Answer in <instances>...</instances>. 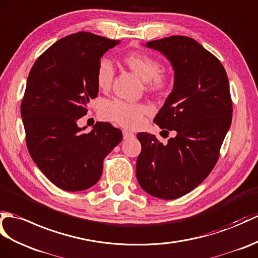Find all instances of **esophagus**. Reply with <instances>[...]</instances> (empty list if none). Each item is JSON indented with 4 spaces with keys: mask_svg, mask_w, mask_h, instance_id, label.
<instances>
[{
    "mask_svg": "<svg viewBox=\"0 0 258 258\" xmlns=\"http://www.w3.org/2000/svg\"><path fill=\"white\" fill-rule=\"evenodd\" d=\"M134 137V134L133 133H131L130 131H123V139L124 140H130V139H133Z\"/></svg>",
    "mask_w": 258,
    "mask_h": 258,
    "instance_id": "esophagus-1",
    "label": "esophagus"
}]
</instances>
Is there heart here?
<instances>
[{"label": "heart", "instance_id": "heart-1", "mask_svg": "<svg viewBox=\"0 0 258 258\" xmlns=\"http://www.w3.org/2000/svg\"><path fill=\"white\" fill-rule=\"evenodd\" d=\"M128 67L146 80L149 88L160 89L167 83L166 75L160 71L158 60L147 53L133 51L124 57ZM97 85L101 90L110 89L114 78V67L107 58H102L97 67ZM152 112V109L143 103H131L121 99L105 100L101 103L100 114L106 121L114 122L128 128L140 127L144 117Z\"/></svg>", "mask_w": 258, "mask_h": 258}]
</instances>
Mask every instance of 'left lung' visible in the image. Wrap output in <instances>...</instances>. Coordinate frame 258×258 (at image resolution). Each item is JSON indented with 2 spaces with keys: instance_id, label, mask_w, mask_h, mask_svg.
Masks as SVG:
<instances>
[{
  "instance_id": "obj_1",
  "label": "left lung",
  "mask_w": 258,
  "mask_h": 258,
  "mask_svg": "<svg viewBox=\"0 0 258 258\" xmlns=\"http://www.w3.org/2000/svg\"><path fill=\"white\" fill-rule=\"evenodd\" d=\"M146 47L165 55L175 71L172 91L154 123L176 136L164 145L155 135L137 134L142 152L136 177L147 194L172 200L198 187L217 164L232 122L229 79L219 59L187 36L152 40Z\"/></svg>"
}]
</instances>
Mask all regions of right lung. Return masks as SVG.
Returning <instances> with one entry per match:
<instances>
[{
  "mask_svg": "<svg viewBox=\"0 0 258 258\" xmlns=\"http://www.w3.org/2000/svg\"><path fill=\"white\" fill-rule=\"evenodd\" d=\"M118 43L92 33L71 34L41 53L28 75L21 104L26 145L41 172L62 190L97 183L103 159L123 139L107 122L89 133L77 125L98 95L101 57Z\"/></svg>",
  "mask_w": 258,
  "mask_h": 258,
  "instance_id": "obj_1",
  "label": "right lung"
}]
</instances>
